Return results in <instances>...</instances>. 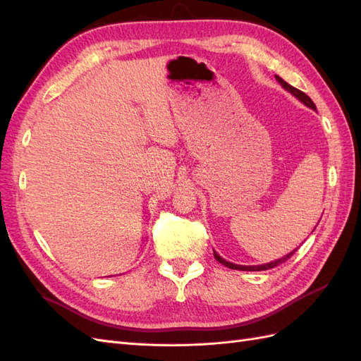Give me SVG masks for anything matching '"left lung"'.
Segmentation results:
<instances>
[{
	"label": "left lung",
	"instance_id": "obj_1",
	"mask_svg": "<svg viewBox=\"0 0 361 361\" xmlns=\"http://www.w3.org/2000/svg\"><path fill=\"white\" fill-rule=\"evenodd\" d=\"M276 80H278V82L281 83V85H282L283 88H286L287 91H290L291 94L296 96V97L299 99V101L304 102V104L307 105V106H310L312 110H317V105L313 104L312 99H310L307 94H305V93H302L301 90H298V88H295V87L288 85V83H287L286 80H283V79H281L279 75H276ZM295 251H296V250H295ZM295 251H291L290 255L283 256V257H281V259H278V260H274V262H270V264H264V265H252V267H251V265H248V267H247V265H235V264L228 262V260L221 259V257L217 255L216 251H214V257H216V259L219 260V262H220L221 265H225V267H228V268H233V270H242V271H262V270H270V268H274L276 265H279V264H282V262H286L287 259H290L291 256L295 255Z\"/></svg>",
	"mask_w": 361,
	"mask_h": 361
}]
</instances>
